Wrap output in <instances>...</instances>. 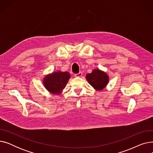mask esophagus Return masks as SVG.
<instances>
[{
    "mask_svg": "<svg viewBox=\"0 0 153 153\" xmlns=\"http://www.w3.org/2000/svg\"><path fill=\"white\" fill-rule=\"evenodd\" d=\"M82 76V73L81 72H79L78 74H76L75 75H74V76L75 77H81Z\"/></svg>",
    "mask_w": 153,
    "mask_h": 153,
    "instance_id": "34e87169",
    "label": "esophagus"
}]
</instances>
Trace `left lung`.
Here are the masks:
<instances>
[{"instance_id":"8db88e82","label":"left lung","mask_w":153,"mask_h":153,"mask_svg":"<svg viewBox=\"0 0 153 153\" xmlns=\"http://www.w3.org/2000/svg\"><path fill=\"white\" fill-rule=\"evenodd\" d=\"M86 79L94 89L97 91L103 89L109 81L108 77L105 72L99 69H94L91 73L87 74Z\"/></svg>"}]
</instances>
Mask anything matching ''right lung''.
I'll return each mask as SVG.
<instances>
[{
	"label": "right lung",
	"instance_id": "1",
	"mask_svg": "<svg viewBox=\"0 0 153 153\" xmlns=\"http://www.w3.org/2000/svg\"><path fill=\"white\" fill-rule=\"evenodd\" d=\"M70 77V74L68 72H53L44 78L43 84L50 92L59 94L66 86Z\"/></svg>",
	"mask_w": 153,
	"mask_h": 153
}]
</instances>
